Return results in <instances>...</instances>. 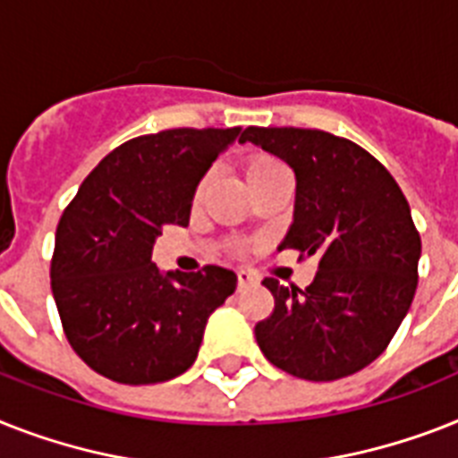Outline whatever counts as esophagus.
<instances>
[{"mask_svg":"<svg viewBox=\"0 0 458 458\" xmlns=\"http://www.w3.org/2000/svg\"><path fill=\"white\" fill-rule=\"evenodd\" d=\"M256 282V275L249 273V270H237V287L244 289L249 287V284H254Z\"/></svg>","mask_w":458,"mask_h":458,"instance_id":"1","label":"esophagus"}]
</instances>
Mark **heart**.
<instances>
[{
	"label": "heart",
	"instance_id": "b5f03b06",
	"mask_svg": "<svg viewBox=\"0 0 458 458\" xmlns=\"http://www.w3.org/2000/svg\"><path fill=\"white\" fill-rule=\"evenodd\" d=\"M280 162L273 157H267V155H254V157H249L247 162V178H256V176H263V174H267V171H273V169H280ZM207 183V181H204ZM202 183V188H204ZM199 188V191H202Z\"/></svg>",
	"mask_w": 458,
	"mask_h": 458
}]
</instances>
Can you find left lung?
I'll return each mask as SVG.
<instances>
[{
  "label": "left lung",
  "mask_w": 458,
  "mask_h": 458,
  "mask_svg": "<svg viewBox=\"0 0 458 458\" xmlns=\"http://www.w3.org/2000/svg\"><path fill=\"white\" fill-rule=\"evenodd\" d=\"M240 143L259 145L292 166L293 221L277 249L318 259L306 292L263 280L275 310L256 325V344L292 377H351L386 351L414 299L421 237L410 204L388 169L348 139L249 126Z\"/></svg>",
  "instance_id": "8db88e82"
}]
</instances>
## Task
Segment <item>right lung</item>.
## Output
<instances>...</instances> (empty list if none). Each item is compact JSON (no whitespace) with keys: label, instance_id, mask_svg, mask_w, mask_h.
Segmentation results:
<instances>
[{"label":"right lung","instance_id":"add662e5","mask_svg":"<svg viewBox=\"0 0 458 458\" xmlns=\"http://www.w3.org/2000/svg\"><path fill=\"white\" fill-rule=\"evenodd\" d=\"M242 133L169 129L100 159L55 230L51 292L72 351L117 384H159L192 367L209 315L237 287L228 267L152 263L166 225H188L204 174Z\"/></svg>","mask_w":458,"mask_h":458}]
</instances>
